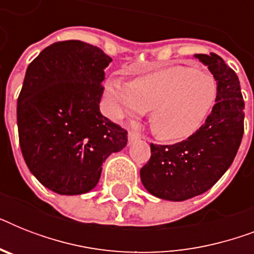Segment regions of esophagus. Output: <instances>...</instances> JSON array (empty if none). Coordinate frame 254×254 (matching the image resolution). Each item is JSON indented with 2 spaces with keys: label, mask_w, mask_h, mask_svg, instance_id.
I'll return each instance as SVG.
<instances>
[{
  "label": "esophagus",
  "mask_w": 254,
  "mask_h": 254,
  "mask_svg": "<svg viewBox=\"0 0 254 254\" xmlns=\"http://www.w3.org/2000/svg\"><path fill=\"white\" fill-rule=\"evenodd\" d=\"M127 138H129V143H131V142H135V141H138V139L141 138V135H139L137 131L130 130L129 131V134H127Z\"/></svg>",
  "instance_id": "34e87169"
}]
</instances>
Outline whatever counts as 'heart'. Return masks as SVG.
<instances>
[{
    "instance_id": "heart-1",
    "label": "heart",
    "mask_w": 254,
    "mask_h": 254,
    "mask_svg": "<svg viewBox=\"0 0 254 254\" xmlns=\"http://www.w3.org/2000/svg\"><path fill=\"white\" fill-rule=\"evenodd\" d=\"M112 113L141 116L150 111V127L158 138L178 142L195 134L212 111L217 84L212 75L187 65H165L131 80L107 81Z\"/></svg>"
}]
</instances>
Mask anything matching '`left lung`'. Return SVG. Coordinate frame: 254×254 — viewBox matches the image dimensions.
<instances>
[{
  "label": "left lung",
  "instance_id": "8db88e82",
  "mask_svg": "<svg viewBox=\"0 0 254 254\" xmlns=\"http://www.w3.org/2000/svg\"><path fill=\"white\" fill-rule=\"evenodd\" d=\"M217 84L216 104L200 129L174 145L151 143V157L139 170L154 196L187 200L208 191L232 165L244 134V100L239 77L216 54H196Z\"/></svg>",
  "mask_w": 254,
  "mask_h": 254
}]
</instances>
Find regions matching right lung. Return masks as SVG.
<instances>
[{
  "mask_svg": "<svg viewBox=\"0 0 254 254\" xmlns=\"http://www.w3.org/2000/svg\"><path fill=\"white\" fill-rule=\"evenodd\" d=\"M111 62L96 46L63 41L26 69L17 101L19 145L31 174L54 192L95 189L104 161L127 146V131L100 112Z\"/></svg>",
  "mask_w": 254,
  "mask_h": 254,
  "instance_id": "1",
  "label": "right lung"
}]
</instances>
